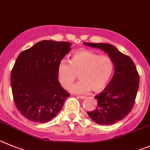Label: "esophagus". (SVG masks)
Returning a JSON list of instances; mask_svg holds the SVG:
<instances>
[{
  "mask_svg": "<svg viewBox=\"0 0 150 150\" xmlns=\"http://www.w3.org/2000/svg\"><path fill=\"white\" fill-rule=\"evenodd\" d=\"M76 98H80V99L86 98V97H85V96H76Z\"/></svg>",
  "mask_w": 150,
  "mask_h": 150,
  "instance_id": "obj_1",
  "label": "esophagus"
}]
</instances>
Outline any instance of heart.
<instances>
[{"label": "heart", "instance_id": "obj_1", "mask_svg": "<svg viewBox=\"0 0 150 150\" xmlns=\"http://www.w3.org/2000/svg\"><path fill=\"white\" fill-rule=\"evenodd\" d=\"M113 69L114 64L110 58L82 50L74 53L70 61H62L60 63L58 78L61 86L68 89L79 75L81 81L71 87V92L85 94L92 89L99 92L107 86Z\"/></svg>", "mask_w": 150, "mask_h": 150}]
</instances>
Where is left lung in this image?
<instances>
[{"label":"left lung","mask_w":150,"mask_h":150,"mask_svg":"<svg viewBox=\"0 0 150 150\" xmlns=\"http://www.w3.org/2000/svg\"><path fill=\"white\" fill-rule=\"evenodd\" d=\"M83 44L103 50L112 61L115 72L110 83L96 96L97 107L87 114L101 125H111L124 119L135 103L139 87V75L132 60L109 43Z\"/></svg>","instance_id":"8db88e82"}]
</instances>
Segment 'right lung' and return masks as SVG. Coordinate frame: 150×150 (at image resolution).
<instances>
[{
	"mask_svg": "<svg viewBox=\"0 0 150 150\" xmlns=\"http://www.w3.org/2000/svg\"><path fill=\"white\" fill-rule=\"evenodd\" d=\"M70 46L66 41L41 40L17 58L11 72L12 95L18 111L29 121L49 122L70 96L58 79V65Z\"/></svg>",
	"mask_w": 150,
	"mask_h": 150,
	"instance_id": "right-lung-1",
	"label": "right lung"
}]
</instances>
